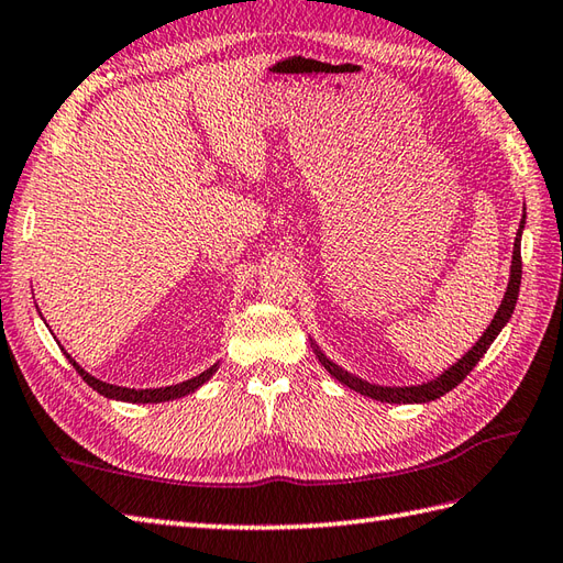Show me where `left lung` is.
<instances>
[{
  "label": "left lung",
  "mask_w": 563,
  "mask_h": 563,
  "mask_svg": "<svg viewBox=\"0 0 563 563\" xmlns=\"http://www.w3.org/2000/svg\"><path fill=\"white\" fill-rule=\"evenodd\" d=\"M522 227H525V214L520 220V230L516 236V246H512V263H510V280H508V290L504 295V300H500L498 312L494 314L492 324L482 333V339L472 345V351H466L464 357H460L457 363L452 367H448L445 373L438 375L435 379L423 382V385H413V387H382V385H369V382L361 379L351 375L349 369L339 367L333 361L321 353L317 345H314V353L319 357V363L327 367V373L331 377H336L341 385L351 387L353 391L363 394V397H369L375 401H387V404H426V401H435L440 399L442 394H448L450 389H454L460 385V382L472 373L474 365L482 361L484 353L488 351V345L496 341V336L508 324V319L512 314V309H516L518 302V292H520V278H522V258H520V236H522Z\"/></svg>",
  "instance_id": "obj_1"
}]
</instances>
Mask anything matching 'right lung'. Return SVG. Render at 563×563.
Instances as JSON below:
<instances>
[{
  "mask_svg": "<svg viewBox=\"0 0 563 563\" xmlns=\"http://www.w3.org/2000/svg\"><path fill=\"white\" fill-rule=\"evenodd\" d=\"M67 355V361L71 363V367L77 369L79 377L87 382V385L91 389H97L101 397L106 399H118V401H130V404H159V401H172V399H181V397H188V394H194L200 385H206V382L214 375V369H218V365L208 367L206 373H200L196 377H190L186 382H178V385H172V387H159V389H128V387H118V385H109V382H101L93 375H89L87 369L79 367L75 361H71V355Z\"/></svg>",
  "mask_w": 563,
  "mask_h": 563,
  "instance_id": "add662e5",
  "label": "right lung"
}]
</instances>
